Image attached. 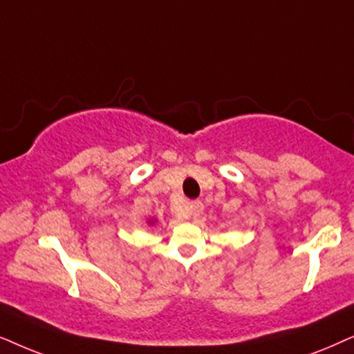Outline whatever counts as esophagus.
I'll return each mask as SVG.
<instances>
[{
	"mask_svg": "<svg viewBox=\"0 0 354 354\" xmlns=\"http://www.w3.org/2000/svg\"><path fill=\"white\" fill-rule=\"evenodd\" d=\"M204 210V204L201 201H192L189 204V215L192 216H199Z\"/></svg>",
	"mask_w": 354,
	"mask_h": 354,
	"instance_id": "esophagus-1",
	"label": "esophagus"
}]
</instances>
